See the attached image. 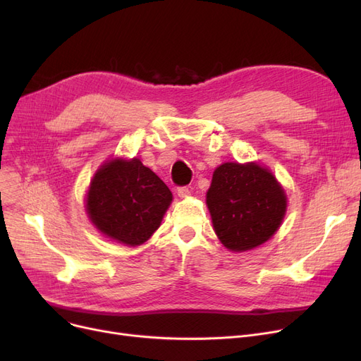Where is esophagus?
<instances>
[{
  "label": "esophagus",
  "mask_w": 361,
  "mask_h": 361,
  "mask_svg": "<svg viewBox=\"0 0 361 361\" xmlns=\"http://www.w3.org/2000/svg\"><path fill=\"white\" fill-rule=\"evenodd\" d=\"M177 195H178V197H181V199L188 197V196H190V188H188V187H178V188H177Z\"/></svg>",
  "instance_id": "esophagus-1"
}]
</instances>
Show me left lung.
<instances>
[{
    "label": "left lung",
    "instance_id": "1",
    "mask_svg": "<svg viewBox=\"0 0 361 361\" xmlns=\"http://www.w3.org/2000/svg\"><path fill=\"white\" fill-rule=\"evenodd\" d=\"M206 204L221 243L231 252H245L276 233L287 196L271 171L259 164L225 162L214 171Z\"/></svg>",
    "mask_w": 361,
    "mask_h": 361
}]
</instances>
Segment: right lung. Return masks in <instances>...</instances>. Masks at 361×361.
Returning a JSON list of instances; mask_svg holds the SVG:
<instances>
[{"instance_id": "add662e5", "label": "right lung", "mask_w": 361, "mask_h": 361, "mask_svg": "<svg viewBox=\"0 0 361 361\" xmlns=\"http://www.w3.org/2000/svg\"><path fill=\"white\" fill-rule=\"evenodd\" d=\"M173 202L166 184L140 159H112L90 181L86 211L92 224L106 237L126 245L150 238Z\"/></svg>"}]
</instances>
